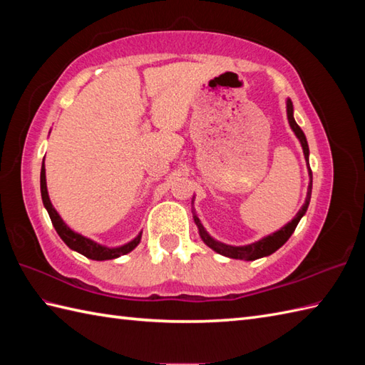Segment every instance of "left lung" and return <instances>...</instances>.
<instances>
[{"mask_svg": "<svg viewBox=\"0 0 365 365\" xmlns=\"http://www.w3.org/2000/svg\"><path fill=\"white\" fill-rule=\"evenodd\" d=\"M287 118H289V123H290L292 130L294 131V135H297L298 139H299V143L302 145V152H304V157H306L307 165H309V145H307L304 133H302V130L299 128L298 123L294 122V119H293V105H292L290 100H287ZM309 175H311V183H309L307 197H306L304 205H302V208L297 213V216H294V218L289 224H287V226H284L281 230H277L276 234L268 235L265 238H262L260 242L247 245V246H238V247L227 246V245H222L220 242H216V240H213L212 237H208V234L202 227V224H200L199 220L196 218L199 234H200V237H202L204 243L208 247H212L213 251L226 255V257H230V259L255 260V259H260V257H265V255L273 254L274 251H277L279 247H281L287 242V240L290 238V235L293 234L294 229H297L299 220L302 218V215H304L306 210H307L309 202H311V192H312V170H311V168H309Z\"/></svg>", "mask_w": 365, "mask_h": 365, "instance_id": "8db88e82", "label": "left lung"}]
</instances>
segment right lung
<instances>
[{"mask_svg": "<svg viewBox=\"0 0 365 365\" xmlns=\"http://www.w3.org/2000/svg\"><path fill=\"white\" fill-rule=\"evenodd\" d=\"M41 192H42V200H43V205L46 208V212L50 215V220L53 222L54 229H56L58 235L63 238V242L71 247V250L80 252L83 255H86L88 259L92 260H111L119 257V255L123 254H128L130 251H133L135 247L138 246L139 240H141V235H138L133 242H130L128 245H123L120 247H114V250H110V247H105V246H100L97 243L92 242V240L83 237L80 234H75L73 230L68 229L66 224L61 220V216L54 210L51 202H50V197H48V191H46V180H45V166H42L41 170Z\"/></svg>", "mask_w": 365, "mask_h": 365, "instance_id": "right-lung-1", "label": "right lung"}]
</instances>
